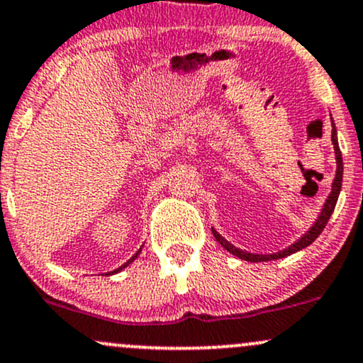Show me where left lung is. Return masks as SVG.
<instances>
[{
	"label": "left lung",
	"instance_id": "left-lung-1",
	"mask_svg": "<svg viewBox=\"0 0 363 363\" xmlns=\"http://www.w3.org/2000/svg\"><path fill=\"white\" fill-rule=\"evenodd\" d=\"M333 145H334V153H336V163H337L336 177H334V182H333V189H330V194L328 196V200H325L324 208H322L320 215H318L315 224L310 227V229L306 230L303 236L300 238V240H298L296 242H293V245L288 246V248H286V250H282V252H277V253H272V255H258V253L242 252V250L236 248V246H233L229 241L224 240V238H222L220 234L217 233V230L212 229L215 240L220 242V245L224 246L227 252L233 253L234 257L241 258V260H246V262L277 260V258H284V257H288V255H293V253L300 252V250H303L308 245H312V242L318 238V234H320L322 230H324V227H325V224H328L330 215H333L334 206H336V201H337V196H340L341 182H343V157H341L340 145H337V136H336V129H334V123H333Z\"/></svg>",
	"mask_w": 363,
	"mask_h": 363
}]
</instances>
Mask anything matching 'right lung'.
<instances>
[{"instance_id":"obj_1","label":"right lung","mask_w":363,"mask_h":363,"mask_svg":"<svg viewBox=\"0 0 363 363\" xmlns=\"http://www.w3.org/2000/svg\"><path fill=\"white\" fill-rule=\"evenodd\" d=\"M139 252H141V250H139ZM139 252H138L136 255H134V257H133V258H130V260H127V262H125V264H123L122 267H118V269H115V270H113V272H111V274H117V272H121V270H122V269H125V267H127V265H129V264H130V262H134V260H136V258H138V255H139Z\"/></svg>"}]
</instances>
